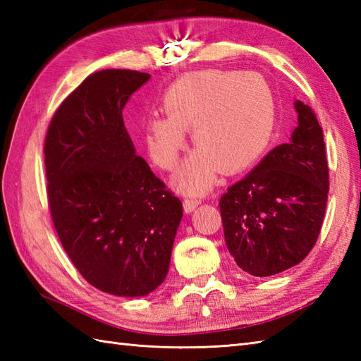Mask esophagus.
Here are the masks:
<instances>
[{"label": "esophagus", "instance_id": "34e87169", "mask_svg": "<svg viewBox=\"0 0 361 361\" xmlns=\"http://www.w3.org/2000/svg\"><path fill=\"white\" fill-rule=\"evenodd\" d=\"M198 204H200V200H194V198H186V200L183 202V208H185L186 214H190L197 208Z\"/></svg>", "mask_w": 361, "mask_h": 361}]
</instances>
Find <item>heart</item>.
<instances>
[{
  "label": "heart",
  "instance_id": "1",
  "mask_svg": "<svg viewBox=\"0 0 361 361\" xmlns=\"http://www.w3.org/2000/svg\"><path fill=\"white\" fill-rule=\"evenodd\" d=\"M161 109L150 116L144 137L153 163L173 171L185 149V130L197 149L176 175L181 192L200 195L220 171L233 175L262 155L273 132V99L260 75L237 71H200L183 75L167 88Z\"/></svg>",
  "mask_w": 361,
  "mask_h": 361
}]
</instances>
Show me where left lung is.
I'll return each mask as SVG.
<instances>
[{
    "instance_id": "1",
    "label": "left lung",
    "mask_w": 361,
    "mask_h": 361,
    "mask_svg": "<svg viewBox=\"0 0 361 361\" xmlns=\"http://www.w3.org/2000/svg\"><path fill=\"white\" fill-rule=\"evenodd\" d=\"M298 127L220 198L229 255L259 278L298 265L315 245L326 214L324 136L309 105L295 101Z\"/></svg>"
}]
</instances>
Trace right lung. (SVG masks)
<instances>
[{
  "label": "right lung",
  "instance_id": "right-lung-1",
  "mask_svg": "<svg viewBox=\"0 0 361 361\" xmlns=\"http://www.w3.org/2000/svg\"><path fill=\"white\" fill-rule=\"evenodd\" d=\"M150 74L104 70L68 96L46 133L51 217L91 286L114 296L164 282L183 204L136 155L122 110Z\"/></svg>",
  "mask_w": 361,
  "mask_h": 361
}]
</instances>
